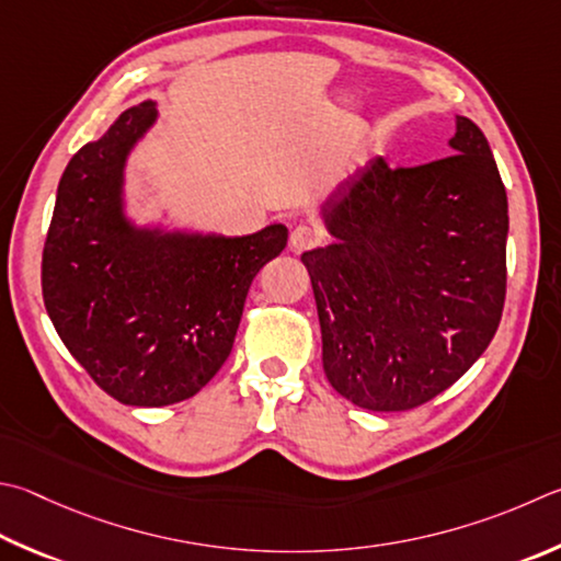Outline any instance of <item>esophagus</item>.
Wrapping results in <instances>:
<instances>
[{
    "instance_id": "esophagus-1",
    "label": "esophagus",
    "mask_w": 561,
    "mask_h": 561,
    "mask_svg": "<svg viewBox=\"0 0 561 561\" xmlns=\"http://www.w3.org/2000/svg\"><path fill=\"white\" fill-rule=\"evenodd\" d=\"M321 242V232L311 228V226H297L291 230V238H289V245L294 252H304V250H311Z\"/></svg>"
}]
</instances>
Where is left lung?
I'll use <instances>...</instances> for the list:
<instances>
[{
	"label": "left lung",
	"mask_w": 561,
	"mask_h": 561,
	"mask_svg": "<svg viewBox=\"0 0 561 561\" xmlns=\"http://www.w3.org/2000/svg\"><path fill=\"white\" fill-rule=\"evenodd\" d=\"M451 157H382L325 203L333 245L301 254L323 373L370 412H407L451 387L493 341L505 304L507 196L488 139L456 117Z\"/></svg>",
	"instance_id": "obj_1"
}]
</instances>
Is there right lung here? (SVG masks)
<instances>
[{"label":"right lung","mask_w":561,"mask_h":561,"mask_svg":"<svg viewBox=\"0 0 561 561\" xmlns=\"http://www.w3.org/2000/svg\"><path fill=\"white\" fill-rule=\"evenodd\" d=\"M151 100L122 112L68 161L41 260L44 304L100 390L131 407L196 394L228 360L252 279L287 228L245 238L137 230L122 216L129 149L154 125Z\"/></svg>","instance_id":"1"}]
</instances>
